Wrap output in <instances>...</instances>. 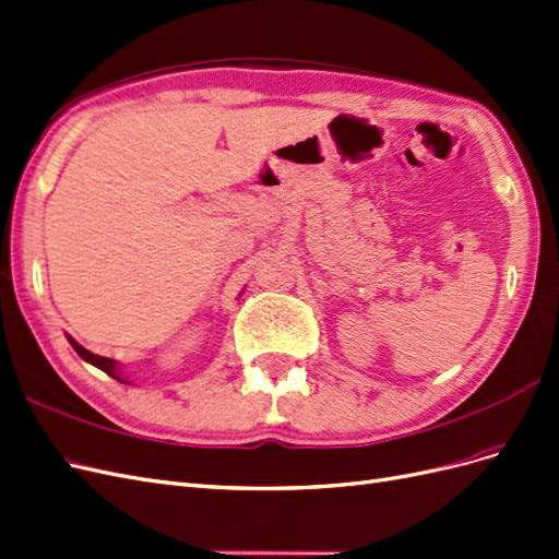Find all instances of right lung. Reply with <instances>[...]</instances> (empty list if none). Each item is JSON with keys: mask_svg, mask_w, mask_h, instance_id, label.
<instances>
[{"mask_svg": "<svg viewBox=\"0 0 559 559\" xmlns=\"http://www.w3.org/2000/svg\"><path fill=\"white\" fill-rule=\"evenodd\" d=\"M67 341H70V345L76 349V354H79L81 359H86L88 364L97 366L99 370H105L107 376L116 378L118 382H126L121 376H118V366H116V361H114V359H107V357H97V354H93V352H88V349H83V347H81V345L74 341V337H70V335H67Z\"/></svg>", "mask_w": 559, "mask_h": 559, "instance_id": "add662e5", "label": "right lung"}]
</instances>
